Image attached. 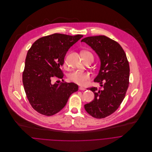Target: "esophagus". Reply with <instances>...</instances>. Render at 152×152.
I'll list each match as a JSON object with an SVG mask.
<instances>
[{"label": "esophagus", "mask_w": 152, "mask_h": 152, "mask_svg": "<svg viewBox=\"0 0 152 152\" xmlns=\"http://www.w3.org/2000/svg\"><path fill=\"white\" fill-rule=\"evenodd\" d=\"M79 89L81 90V91H85L86 89L85 88H83V87H79Z\"/></svg>", "instance_id": "esophagus-1"}]
</instances>
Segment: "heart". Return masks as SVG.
<instances>
[{"label": "heart", "mask_w": 152, "mask_h": 152, "mask_svg": "<svg viewBox=\"0 0 152 152\" xmlns=\"http://www.w3.org/2000/svg\"><path fill=\"white\" fill-rule=\"evenodd\" d=\"M82 56H92V54L88 51H83L81 53ZM64 64H66V61L64 62ZM90 75L89 74L86 72H80V71H74L68 75V79L70 81L77 84L80 86H84L86 85L88 82V80L89 79Z\"/></svg>", "instance_id": "b5f03b06"}]
</instances>
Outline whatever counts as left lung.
Returning a JSON list of instances; mask_svg holds the SVG:
<instances>
[{
	"instance_id": "8db88e82",
	"label": "left lung",
	"mask_w": 152,
	"mask_h": 152,
	"mask_svg": "<svg viewBox=\"0 0 152 152\" xmlns=\"http://www.w3.org/2000/svg\"><path fill=\"white\" fill-rule=\"evenodd\" d=\"M81 42L89 45L99 58L100 69L94 81L102 87V89L88 88L95 98L84 108L92 116L104 118L116 110L125 96L129 83V62L121 45L107 36L87 37Z\"/></svg>"
}]
</instances>
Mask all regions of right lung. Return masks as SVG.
<instances>
[{"instance_id":"obj_1","label":"right lung","mask_w":152,"mask_h":152,"mask_svg":"<svg viewBox=\"0 0 152 152\" xmlns=\"http://www.w3.org/2000/svg\"><path fill=\"white\" fill-rule=\"evenodd\" d=\"M83 35L55 33L36 40L28 50L23 72V84L31 107L46 116L63 108L70 95L78 90L73 83L52 84L53 77L63 78L61 67L68 49Z\"/></svg>"}]
</instances>
